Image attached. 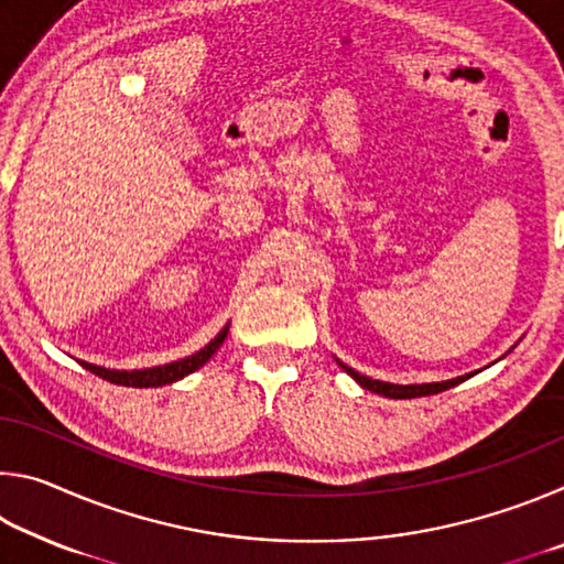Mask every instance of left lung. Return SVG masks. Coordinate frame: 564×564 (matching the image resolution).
<instances>
[{"label": "left lung", "instance_id": "1", "mask_svg": "<svg viewBox=\"0 0 564 564\" xmlns=\"http://www.w3.org/2000/svg\"><path fill=\"white\" fill-rule=\"evenodd\" d=\"M340 368L346 370L348 376H352V380H358V383H360L362 388L373 390V393H378V395L398 398V400H400V398H420V395H435V393H443V390L453 388V386H457V383H463L465 378H470V376H463V378L443 380V383H425V386H393V383H383V380H373V378L360 376V373H356V370H352V368L343 366V362H340Z\"/></svg>", "mask_w": 564, "mask_h": 564}]
</instances>
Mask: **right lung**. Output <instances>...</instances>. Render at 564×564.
<instances>
[{
  "mask_svg": "<svg viewBox=\"0 0 564 564\" xmlns=\"http://www.w3.org/2000/svg\"><path fill=\"white\" fill-rule=\"evenodd\" d=\"M226 336H228V328L218 333V336L212 343H208L206 348L194 352V356L181 358L176 362H169V366H156V368H147V370H131V373H127V370H107V368L91 366V362H82V366L91 370L94 376L109 380V383L131 386V388H159V386L174 383V380L194 373L196 368H202L204 362L212 358L218 348H221V343L226 340Z\"/></svg>",
  "mask_w": 564,
  "mask_h": 564,
  "instance_id": "1",
  "label": "right lung"
}]
</instances>
